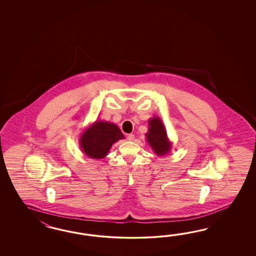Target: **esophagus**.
I'll return each mask as SVG.
<instances>
[{
  "instance_id": "esophagus-1",
  "label": "esophagus",
  "mask_w": 256,
  "mask_h": 256,
  "mask_svg": "<svg viewBox=\"0 0 256 256\" xmlns=\"http://www.w3.org/2000/svg\"><path fill=\"white\" fill-rule=\"evenodd\" d=\"M134 139H135V136H134L133 134H128V135L126 136V140H133Z\"/></svg>"
}]
</instances>
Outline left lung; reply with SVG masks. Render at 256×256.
Wrapping results in <instances>:
<instances>
[{
    "mask_svg": "<svg viewBox=\"0 0 256 256\" xmlns=\"http://www.w3.org/2000/svg\"><path fill=\"white\" fill-rule=\"evenodd\" d=\"M148 124V133H146L148 144L158 156L169 154L172 149V142L167 136V132L162 119L158 116L151 117Z\"/></svg>",
    "mask_w": 256,
    "mask_h": 256,
    "instance_id": "obj_1",
    "label": "left lung"
}]
</instances>
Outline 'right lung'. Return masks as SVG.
<instances>
[{
  "label": "right lung",
  "instance_id": "add662e5",
  "mask_svg": "<svg viewBox=\"0 0 256 256\" xmlns=\"http://www.w3.org/2000/svg\"><path fill=\"white\" fill-rule=\"evenodd\" d=\"M124 138V134L116 124L98 120L86 128L78 142L82 151L88 158L100 160L108 155L114 142Z\"/></svg>",
  "mask_w": 256,
  "mask_h": 256
}]
</instances>
